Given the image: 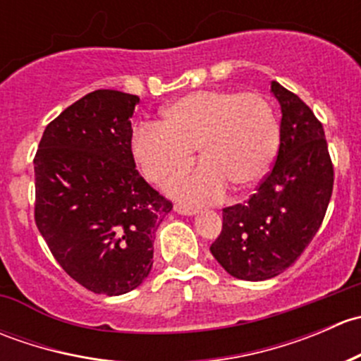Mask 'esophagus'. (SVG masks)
Instances as JSON below:
<instances>
[{"label":"esophagus","mask_w":361,"mask_h":361,"mask_svg":"<svg viewBox=\"0 0 361 361\" xmlns=\"http://www.w3.org/2000/svg\"><path fill=\"white\" fill-rule=\"evenodd\" d=\"M174 213L181 214V216H194V214H197V209L190 206H181V204H176V206H174Z\"/></svg>","instance_id":"obj_1"}]
</instances>
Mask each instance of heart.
<instances>
[{
  "label": "heart",
  "instance_id": "b5f03b06",
  "mask_svg": "<svg viewBox=\"0 0 361 361\" xmlns=\"http://www.w3.org/2000/svg\"><path fill=\"white\" fill-rule=\"evenodd\" d=\"M160 116V122L134 126L130 154L148 180L162 183L194 160L197 147L201 166L167 183V192L180 201L214 202L228 185L251 190L278 154V116L258 92L195 90L166 104Z\"/></svg>",
  "mask_w": 361,
  "mask_h": 361
}]
</instances>
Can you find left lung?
Masks as SVG:
<instances>
[{
    "mask_svg": "<svg viewBox=\"0 0 361 361\" xmlns=\"http://www.w3.org/2000/svg\"><path fill=\"white\" fill-rule=\"evenodd\" d=\"M279 150L272 171L245 204L224 209L211 253L231 276L264 281L290 267L318 232L334 188L325 130L311 108L278 82Z\"/></svg>",
    "mask_w": 361,
    "mask_h": 361,
    "instance_id": "obj_1",
    "label": "left lung"
}]
</instances>
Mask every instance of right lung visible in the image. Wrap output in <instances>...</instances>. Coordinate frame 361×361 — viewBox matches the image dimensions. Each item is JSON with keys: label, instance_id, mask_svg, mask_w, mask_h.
<instances>
[{"label": "right lung", "instance_id": "1", "mask_svg": "<svg viewBox=\"0 0 361 361\" xmlns=\"http://www.w3.org/2000/svg\"><path fill=\"white\" fill-rule=\"evenodd\" d=\"M140 97L94 90L47 126L35 157V220L54 258L94 293L137 288L154 232L173 209L137 173L130 118Z\"/></svg>", "mask_w": 361, "mask_h": 361}]
</instances>
